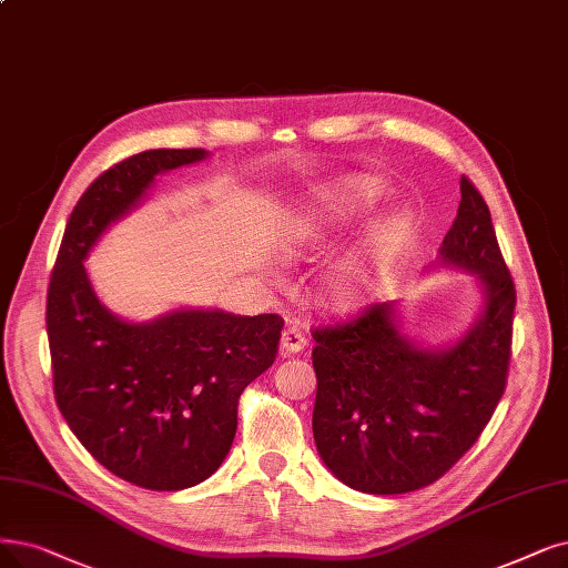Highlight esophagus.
<instances>
[{
  "label": "esophagus",
  "mask_w": 568,
  "mask_h": 568,
  "mask_svg": "<svg viewBox=\"0 0 568 568\" xmlns=\"http://www.w3.org/2000/svg\"><path fill=\"white\" fill-rule=\"evenodd\" d=\"M305 347H307V337L303 335L301 328H286V331L282 333V345H280V349H282L284 356L298 354V352H303Z\"/></svg>",
  "instance_id": "1"
}]
</instances>
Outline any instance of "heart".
<instances>
[{
  "label": "heart",
  "mask_w": 568,
  "mask_h": 568,
  "mask_svg": "<svg viewBox=\"0 0 568 568\" xmlns=\"http://www.w3.org/2000/svg\"><path fill=\"white\" fill-rule=\"evenodd\" d=\"M375 200V186L368 184V181H354V184L345 186V191L337 195L335 207L326 214H320L312 223H310V233L303 237V246H312L322 240V231L331 229L335 221H339L343 216L358 212L363 207L373 205ZM396 242V229L394 225H379V229L373 233L371 242H368V256L373 261H379L389 254V248ZM358 296V277L356 270L347 267L343 275H337L331 286H328V298L333 305L337 307H347L352 305V301Z\"/></svg>",
  "instance_id": "obj_1"
}]
</instances>
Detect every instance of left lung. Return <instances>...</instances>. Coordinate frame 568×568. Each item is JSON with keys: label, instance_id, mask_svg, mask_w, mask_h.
Wrapping results in <instances>:
<instances>
[{"label": "left lung", "instance_id": "obj_1", "mask_svg": "<svg viewBox=\"0 0 568 568\" xmlns=\"http://www.w3.org/2000/svg\"><path fill=\"white\" fill-rule=\"evenodd\" d=\"M440 261L485 286V312L449 349L403 337L394 303L314 328V443L337 480L405 494L440 480L480 438L508 382L515 282L485 197L462 176V202Z\"/></svg>", "mask_w": 568, "mask_h": 568}]
</instances>
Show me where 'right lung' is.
Listing matches in <instances>:
<instances>
[{
    "label": "right lung",
    "instance_id": "obj_1",
    "mask_svg": "<svg viewBox=\"0 0 568 568\" xmlns=\"http://www.w3.org/2000/svg\"><path fill=\"white\" fill-rule=\"evenodd\" d=\"M205 149H151L104 170L67 221L47 296L53 394L72 434L106 470L153 491L193 487L223 464L240 396L275 363L280 314L179 310L128 324L95 296L83 261L155 174Z\"/></svg>",
    "mask_w": 568,
    "mask_h": 568
}]
</instances>
